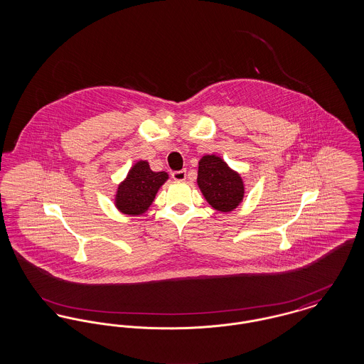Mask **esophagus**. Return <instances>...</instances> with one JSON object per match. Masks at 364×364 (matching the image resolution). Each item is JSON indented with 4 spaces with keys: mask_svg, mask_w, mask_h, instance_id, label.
I'll return each mask as SVG.
<instances>
[{
    "mask_svg": "<svg viewBox=\"0 0 364 364\" xmlns=\"http://www.w3.org/2000/svg\"><path fill=\"white\" fill-rule=\"evenodd\" d=\"M186 177H187V171H174L172 172V178L173 180H177V181H183V180H186Z\"/></svg>",
    "mask_w": 364,
    "mask_h": 364,
    "instance_id": "34e87169",
    "label": "esophagus"
}]
</instances>
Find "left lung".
I'll use <instances>...</instances> for the list:
<instances>
[{"label":"left lung","instance_id":"8db88e82","mask_svg":"<svg viewBox=\"0 0 364 364\" xmlns=\"http://www.w3.org/2000/svg\"><path fill=\"white\" fill-rule=\"evenodd\" d=\"M198 186L208 205L218 211H232L244 198L240 174L232 171L220 156H202L198 169Z\"/></svg>","mask_w":364,"mask_h":364}]
</instances>
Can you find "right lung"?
<instances>
[{
	"label": "right lung",
	"mask_w": 364,
	"mask_h": 364,
	"mask_svg": "<svg viewBox=\"0 0 364 364\" xmlns=\"http://www.w3.org/2000/svg\"><path fill=\"white\" fill-rule=\"evenodd\" d=\"M166 172H153L149 162L139 161L117 188L114 205L124 214L140 215L151 206L159 187L168 180Z\"/></svg>",
	"instance_id": "right-lung-1"
}]
</instances>
